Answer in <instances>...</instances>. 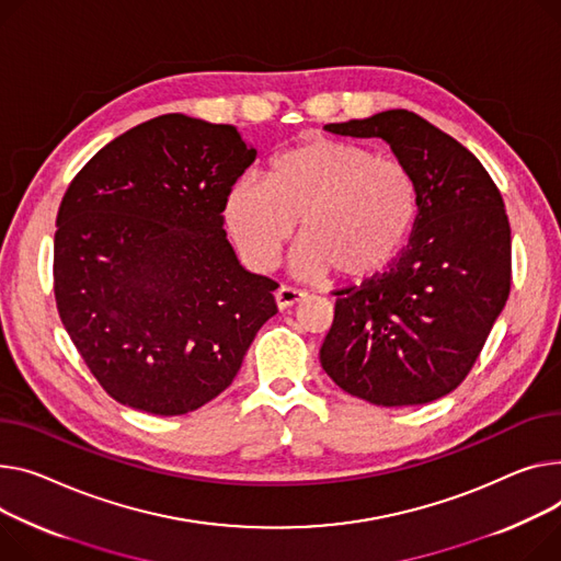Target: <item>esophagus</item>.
Segmentation results:
<instances>
[{
  "instance_id": "esophagus-1",
  "label": "esophagus",
  "mask_w": 561,
  "mask_h": 561,
  "mask_svg": "<svg viewBox=\"0 0 561 561\" xmlns=\"http://www.w3.org/2000/svg\"><path fill=\"white\" fill-rule=\"evenodd\" d=\"M305 297H307L305 290L293 288V286H279V288L275 290V302H277L279 309H288V307H293V305H297V302H302Z\"/></svg>"
}]
</instances>
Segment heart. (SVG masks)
<instances>
[{
    "instance_id": "obj_1",
    "label": "heart",
    "mask_w": 561,
    "mask_h": 561,
    "mask_svg": "<svg viewBox=\"0 0 561 561\" xmlns=\"http://www.w3.org/2000/svg\"><path fill=\"white\" fill-rule=\"evenodd\" d=\"M417 184L410 171L365 146L311 137L271 158L266 182L237 180L226 196V226L254 268H271L300 220V273L329 268L365 279L386 268L415 228Z\"/></svg>"
}]
</instances>
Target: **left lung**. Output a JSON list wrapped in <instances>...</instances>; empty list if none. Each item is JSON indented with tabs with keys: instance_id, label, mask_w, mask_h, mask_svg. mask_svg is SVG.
Listing matches in <instances>:
<instances>
[{
	"instance_id": "8db88e82",
	"label": "left lung",
	"mask_w": 561,
	"mask_h": 561,
	"mask_svg": "<svg viewBox=\"0 0 561 561\" xmlns=\"http://www.w3.org/2000/svg\"><path fill=\"white\" fill-rule=\"evenodd\" d=\"M379 137L417 184V220L383 273L341 290L320 350L331 381L375 405L456 390L510 295L512 237L501 192L473 153L415 112L327 124Z\"/></svg>"
}]
</instances>
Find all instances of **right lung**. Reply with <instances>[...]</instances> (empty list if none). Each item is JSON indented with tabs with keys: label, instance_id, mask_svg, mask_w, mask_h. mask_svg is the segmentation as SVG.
<instances>
[{
	"label": "right lung",
	"instance_id": "add662e5",
	"mask_svg": "<svg viewBox=\"0 0 561 561\" xmlns=\"http://www.w3.org/2000/svg\"><path fill=\"white\" fill-rule=\"evenodd\" d=\"M256 151L234 126L162 115L105 144L62 196L54 239L60 320L103 390L184 415L226 390L277 282L250 273L222 230Z\"/></svg>",
	"mask_w": 561,
	"mask_h": 561
}]
</instances>
